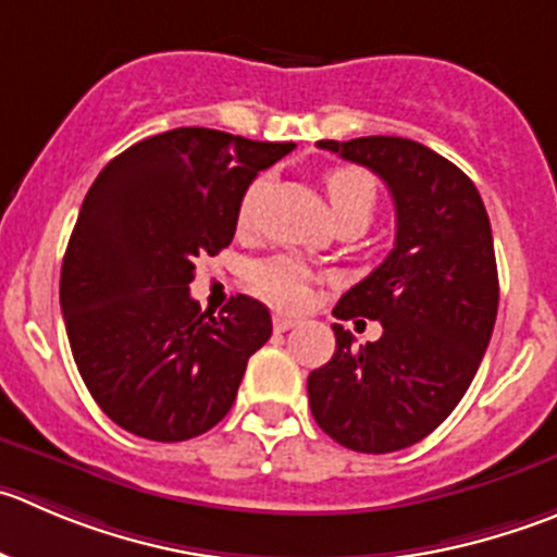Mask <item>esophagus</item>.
<instances>
[{"instance_id": "34e87169", "label": "esophagus", "mask_w": 557, "mask_h": 557, "mask_svg": "<svg viewBox=\"0 0 557 557\" xmlns=\"http://www.w3.org/2000/svg\"><path fill=\"white\" fill-rule=\"evenodd\" d=\"M298 317H289V314H275L273 317V327H275V331H278V333H284V331H289V327H295V325H298Z\"/></svg>"}]
</instances>
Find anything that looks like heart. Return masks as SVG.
<instances>
[{
    "label": "heart",
    "instance_id": "heart-1",
    "mask_svg": "<svg viewBox=\"0 0 557 557\" xmlns=\"http://www.w3.org/2000/svg\"><path fill=\"white\" fill-rule=\"evenodd\" d=\"M322 185H325L333 219L349 215V219L361 221L363 226L369 224L374 208H377V183H374L372 174L358 166H336L322 177ZM259 190H262V180H253L243 194L240 208H237V226L240 230L251 226ZM309 282L311 270L295 257H270L251 268L253 289L273 300L275 306H287V309L304 304L306 295H309Z\"/></svg>",
    "mask_w": 557,
    "mask_h": 557
}]
</instances>
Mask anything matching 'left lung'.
<instances>
[{"mask_svg": "<svg viewBox=\"0 0 557 557\" xmlns=\"http://www.w3.org/2000/svg\"><path fill=\"white\" fill-rule=\"evenodd\" d=\"M317 145L388 185L396 240L333 309L338 320H380L383 336L355 349L333 325L336 352L309 374L311 416L344 448L401 451L451 416L490 344L500 295L490 215L473 180L418 141Z\"/></svg>", "mask_w": 557, "mask_h": 557, "instance_id": "8db88e82", "label": "left lung"}]
</instances>
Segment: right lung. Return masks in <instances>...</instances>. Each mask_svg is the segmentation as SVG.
I'll list each match as a JSON object with an SVG mask.
<instances>
[{"label": "right lung", "instance_id": "right-lung-1", "mask_svg": "<svg viewBox=\"0 0 557 557\" xmlns=\"http://www.w3.org/2000/svg\"><path fill=\"white\" fill-rule=\"evenodd\" d=\"M293 141L174 128L111 158L87 190L62 259L60 304L78 374L100 410L147 441L180 443L230 412L246 363L273 333L237 295L221 314L190 298L262 169Z\"/></svg>", "mask_w": 557, "mask_h": 557}]
</instances>
